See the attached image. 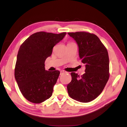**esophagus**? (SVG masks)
Segmentation results:
<instances>
[{"mask_svg":"<svg viewBox=\"0 0 127 127\" xmlns=\"http://www.w3.org/2000/svg\"><path fill=\"white\" fill-rule=\"evenodd\" d=\"M65 72H66L65 71H64V70H61V73H60V74H63V73H65Z\"/></svg>","mask_w":127,"mask_h":127,"instance_id":"esophagus-1","label":"esophagus"}]
</instances>
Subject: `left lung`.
Wrapping results in <instances>:
<instances>
[{
	"label": "left lung",
	"instance_id": "obj_1",
	"mask_svg": "<svg viewBox=\"0 0 127 127\" xmlns=\"http://www.w3.org/2000/svg\"><path fill=\"white\" fill-rule=\"evenodd\" d=\"M76 41L82 63L85 65L82 76L71 73L67 85L69 96L81 102H89L101 93L109 78L108 53L97 36L86 32H68Z\"/></svg>",
	"mask_w": 127,
	"mask_h": 127
}]
</instances>
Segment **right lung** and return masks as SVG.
Wrapping results in <instances>:
<instances>
[{"mask_svg": "<svg viewBox=\"0 0 127 127\" xmlns=\"http://www.w3.org/2000/svg\"><path fill=\"white\" fill-rule=\"evenodd\" d=\"M66 34L38 32L29 36L20 46L14 76L21 93L29 101L41 103L52 95L60 72L46 70L45 61Z\"/></svg>", "mask_w": 127, "mask_h": 127, "instance_id": "obj_1", "label": "right lung"}]
</instances>
